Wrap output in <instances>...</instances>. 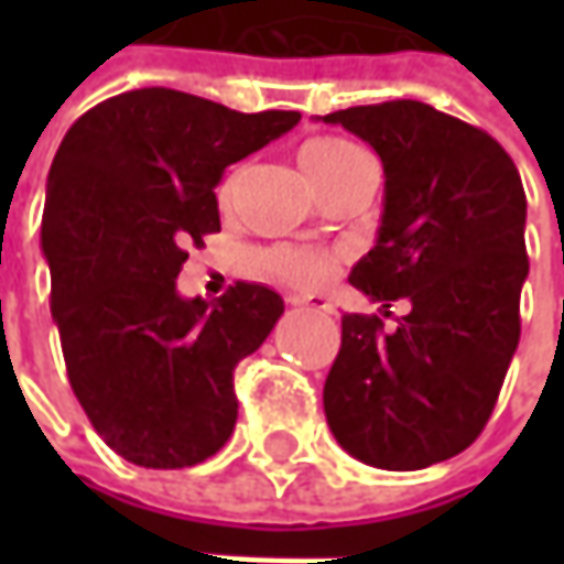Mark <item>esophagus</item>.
<instances>
[{
    "label": "esophagus",
    "instance_id": "1",
    "mask_svg": "<svg viewBox=\"0 0 564 564\" xmlns=\"http://www.w3.org/2000/svg\"><path fill=\"white\" fill-rule=\"evenodd\" d=\"M292 307H304V311H316V314H336V307L326 297H304V294H289L285 297Z\"/></svg>",
    "mask_w": 564,
    "mask_h": 564
}]
</instances>
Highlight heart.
Returning <instances> with one entry per match:
<instances>
[{
    "label": "heart",
    "instance_id": "1",
    "mask_svg": "<svg viewBox=\"0 0 564 564\" xmlns=\"http://www.w3.org/2000/svg\"><path fill=\"white\" fill-rule=\"evenodd\" d=\"M370 156L355 147V143L341 141V138H316V141L304 143L301 150V165L307 172V178L314 182V187H326L329 182L341 178L345 172H351L355 165L367 163ZM231 187H235V175H228L223 182V200L231 197ZM250 267L257 275L279 282V285H289V289H301V292H314L319 285H326L338 270V260L333 253H323V250H307V248H267L257 250L250 257Z\"/></svg>",
    "mask_w": 564,
    "mask_h": 564
}]
</instances>
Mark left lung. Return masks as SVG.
Instances as JSON below:
<instances>
[{"label":"left lung","instance_id":"left-lung-1","mask_svg":"<svg viewBox=\"0 0 564 564\" xmlns=\"http://www.w3.org/2000/svg\"><path fill=\"white\" fill-rule=\"evenodd\" d=\"M323 121L370 143L386 175L377 245L348 282L411 304L392 333L341 316L326 423L364 465L421 470L465 452L496 408L521 338L528 197L499 141L417 99Z\"/></svg>","mask_w":564,"mask_h":564}]
</instances>
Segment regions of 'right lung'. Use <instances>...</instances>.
<instances>
[{
	"mask_svg": "<svg viewBox=\"0 0 564 564\" xmlns=\"http://www.w3.org/2000/svg\"><path fill=\"white\" fill-rule=\"evenodd\" d=\"M297 121L143 87L84 112L55 153L40 238L50 307L80 408L131 465H200L235 430L231 373L285 301L235 282L209 304L175 279L187 245L219 231L223 172Z\"/></svg>",
	"mask_w": 564,
	"mask_h": 564,
	"instance_id": "obj_1",
	"label": "right lung"
}]
</instances>
